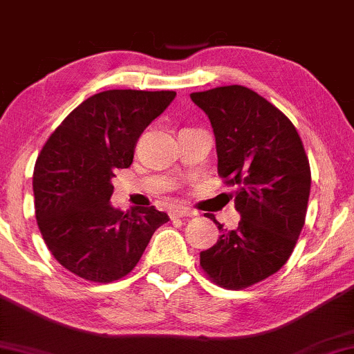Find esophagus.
Returning a JSON list of instances; mask_svg holds the SVG:
<instances>
[{
    "label": "esophagus",
    "mask_w": 354,
    "mask_h": 354,
    "mask_svg": "<svg viewBox=\"0 0 354 354\" xmlns=\"http://www.w3.org/2000/svg\"><path fill=\"white\" fill-rule=\"evenodd\" d=\"M193 214H196L194 211H191L188 208H174L169 211V218L174 219V218H185V216H193Z\"/></svg>",
    "instance_id": "1"
}]
</instances>
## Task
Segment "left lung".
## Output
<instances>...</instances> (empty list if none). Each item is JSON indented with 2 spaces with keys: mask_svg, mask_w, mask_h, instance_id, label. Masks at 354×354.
I'll use <instances>...</instances> for the list:
<instances>
[{
  "mask_svg": "<svg viewBox=\"0 0 354 354\" xmlns=\"http://www.w3.org/2000/svg\"><path fill=\"white\" fill-rule=\"evenodd\" d=\"M216 140L218 174L236 185L238 226L219 230L216 245L200 253L214 283L241 290L281 270L306 216L311 171L301 138L286 116L250 88L219 86L191 93Z\"/></svg>",
  "mask_w": 354,
  "mask_h": 354,
  "instance_id": "1",
  "label": "left lung"
}]
</instances>
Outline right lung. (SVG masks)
Listing matches in <instances>:
<instances>
[{"label":"right lung","mask_w":354,"mask_h":354,"mask_svg":"<svg viewBox=\"0 0 354 354\" xmlns=\"http://www.w3.org/2000/svg\"><path fill=\"white\" fill-rule=\"evenodd\" d=\"M174 96L140 89L93 95L43 146L33 173L36 221L56 261L80 278H123L169 219L154 206L124 213L109 198L115 171L131 166L138 138Z\"/></svg>","instance_id":"add662e5"}]
</instances>
